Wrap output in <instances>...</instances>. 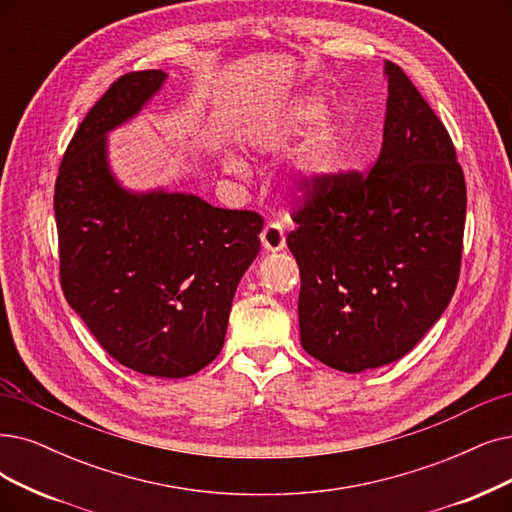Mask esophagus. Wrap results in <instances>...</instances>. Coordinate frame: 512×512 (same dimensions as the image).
Wrapping results in <instances>:
<instances>
[{"mask_svg": "<svg viewBox=\"0 0 512 512\" xmlns=\"http://www.w3.org/2000/svg\"><path fill=\"white\" fill-rule=\"evenodd\" d=\"M260 241L267 252H281L285 248V233L279 222H269L260 233Z\"/></svg>", "mask_w": 512, "mask_h": 512, "instance_id": "1", "label": "esophagus"}]
</instances>
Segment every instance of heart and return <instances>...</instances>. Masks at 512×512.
I'll return each mask as SVG.
<instances>
[{"label": "heart", "instance_id": "b5f03b06", "mask_svg": "<svg viewBox=\"0 0 512 512\" xmlns=\"http://www.w3.org/2000/svg\"><path fill=\"white\" fill-rule=\"evenodd\" d=\"M325 113V100L317 94H302L290 100L279 113V117L269 126H258L254 138L258 145L264 147H281L288 138H296L302 134H309L317 125L318 128L311 136L302 151L300 168H302V193H309L317 182L330 178L342 161L344 153V124L338 115ZM224 166L233 174H243L245 166L243 161L235 155L224 159Z\"/></svg>", "mask_w": 512, "mask_h": 512}]
</instances>
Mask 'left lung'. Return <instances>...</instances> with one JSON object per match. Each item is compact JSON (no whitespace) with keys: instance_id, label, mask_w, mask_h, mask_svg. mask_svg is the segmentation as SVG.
<instances>
[{"instance_id":"obj_1","label":"left lung","mask_w":512,"mask_h":512,"mask_svg":"<svg viewBox=\"0 0 512 512\" xmlns=\"http://www.w3.org/2000/svg\"><path fill=\"white\" fill-rule=\"evenodd\" d=\"M388 81L382 149L367 176L332 174L294 212L302 349L359 374L410 353L454 296L466 185L441 119L401 67Z\"/></svg>"}]
</instances>
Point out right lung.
Segmentation results:
<instances>
[{"label":"right lung","instance_id":"right-lung-1","mask_svg":"<svg viewBox=\"0 0 512 512\" xmlns=\"http://www.w3.org/2000/svg\"><path fill=\"white\" fill-rule=\"evenodd\" d=\"M166 79L155 69L128 73L90 109L60 163L54 216L60 285L102 349L138 374L185 378L218 357L264 222L191 193L119 185L107 134Z\"/></svg>","mask_w":512,"mask_h":512}]
</instances>
